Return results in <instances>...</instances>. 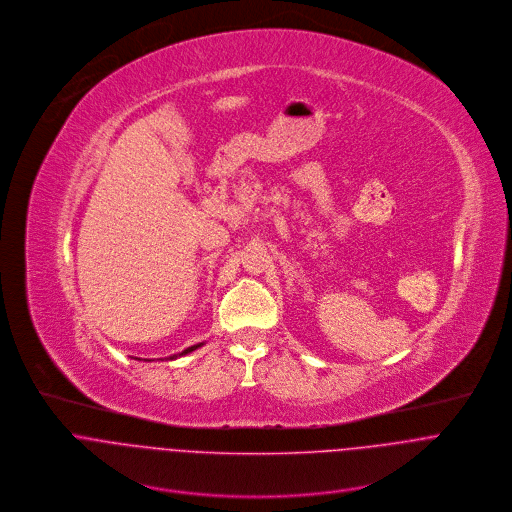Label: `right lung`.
Returning <instances> with one entry per match:
<instances>
[{
	"label": "right lung",
	"instance_id": "1",
	"mask_svg": "<svg viewBox=\"0 0 512 512\" xmlns=\"http://www.w3.org/2000/svg\"><path fill=\"white\" fill-rule=\"evenodd\" d=\"M195 347H199V345H195ZM195 347H189V349H185V351H183V353H189V351H193V349H195ZM183 353H181V355H183Z\"/></svg>",
	"mask_w": 512,
	"mask_h": 512
}]
</instances>
